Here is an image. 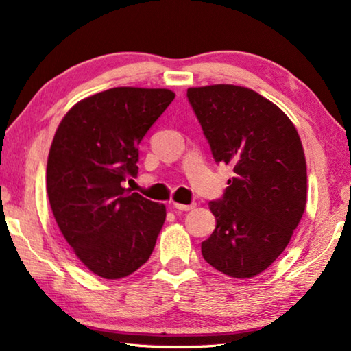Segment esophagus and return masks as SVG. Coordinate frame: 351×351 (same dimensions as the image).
Instances as JSON below:
<instances>
[{
    "instance_id": "34e87169",
    "label": "esophagus",
    "mask_w": 351,
    "mask_h": 351,
    "mask_svg": "<svg viewBox=\"0 0 351 351\" xmlns=\"http://www.w3.org/2000/svg\"><path fill=\"white\" fill-rule=\"evenodd\" d=\"M173 208L178 210H191L195 208V204H182V203H173Z\"/></svg>"
}]
</instances>
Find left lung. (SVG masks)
I'll list each match as a JSON object with an SVG mask.
<instances>
[{
    "label": "left lung",
    "mask_w": 351,
    "mask_h": 351,
    "mask_svg": "<svg viewBox=\"0 0 351 351\" xmlns=\"http://www.w3.org/2000/svg\"><path fill=\"white\" fill-rule=\"evenodd\" d=\"M217 164L232 167L203 258L231 278H253L287 247L306 208V159L291 119L252 88H187Z\"/></svg>",
    "instance_id": "left-lung-1"
}]
</instances>
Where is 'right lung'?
Masks as SVG:
<instances>
[{"label": "right lung", "instance_id": "obj_1", "mask_svg": "<svg viewBox=\"0 0 351 351\" xmlns=\"http://www.w3.org/2000/svg\"><path fill=\"white\" fill-rule=\"evenodd\" d=\"M169 88L114 87L76 103L56 131L47 192L60 232L93 274L120 280L149 259L165 206L123 187L138 143L173 101Z\"/></svg>", "mask_w": 351, "mask_h": 351}]
</instances>
